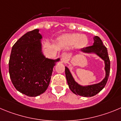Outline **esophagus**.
Listing matches in <instances>:
<instances>
[{"mask_svg":"<svg viewBox=\"0 0 121 121\" xmlns=\"http://www.w3.org/2000/svg\"><path fill=\"white\" fill-rule=\"evenodd\" d=\"M61 60H63V61H65L67 59V57H68V54L66 52H64L61 54Z\"/></svg>","mask_w":121,"mask_h":121,"instance_id":"obj_1","label":"esophagus"}]
</instances>
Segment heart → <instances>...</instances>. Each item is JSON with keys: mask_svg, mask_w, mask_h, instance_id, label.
<instances>
[{"mask_svg": "<svg viewBox=\"0 0 121 121\" xmlns=\"http://www.w3.org/2000/svg\"><path fill=\"white\" fill-rule=\"evenodd\" d=\"M61 42L69 45L76 43L80 48L86 47L88 43V40L86 36L80 35L78 33H70L63 35L60 38Z\"/></svg>", "mask_w": 121, "mask_h": 121, "instance_id": "obj_1", "label": "heart"}]
</instances>
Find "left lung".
<instances>
[{"instance_id":"left-lung-1","label":"left lung","mask_w":121,"mask_h":121,"mask_svg":"<svg viewBox=\"0 0 121 121\" xmlns=\"http://www.w3.org/2000/svg\"><path fill=\"white\" fill-rule=\"evenodd\" d=\"M94 43L92 46L83 48L82 52L86 54H95L104 61V70L106 72L105 77L102 81L98 83L83 86L76 82L73 78L72 73L68 67H65V73L67 83L70 90L76 95H79L82 97H92L101 91L108 82L110 73V63L108 55V49L103 45L102 40L99 37H94Z\"/></svg>"}]
</instances>
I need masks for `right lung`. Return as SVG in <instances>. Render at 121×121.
<instances>
[{
    "label": "right lung",
    "instance_id": "add662e5",
    "mask_svg": "<svg viewBox=\"0 0 121 121\" xmlns=\"http://www.w3.org/2000/svg\"><path fill=\"white\" fill-rule=\"evenodd\" d=\"M39 29L29 31L13 45L9 61L10 78L17 90L29 97L43 93L49 86L53 68L60 59L46 58Z\"/></svg>",
    "mask_w": 121,
    "mask_h": 121
}]
</instances>
